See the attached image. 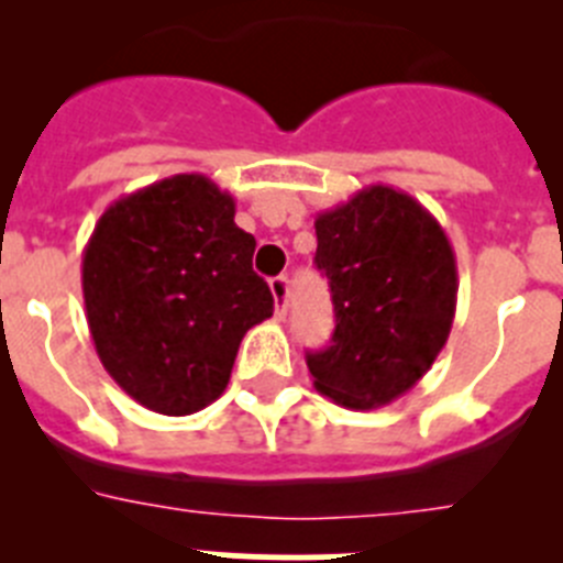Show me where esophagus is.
Returning <instances> with one entry per match:
<instances>
[{"label": "esophagus", "mask_w": 563, "mask_h": 563, "mask_svg": "<svg viewBox=\"0 0 563 563\" xmlns=\"http://www.w3.org/2000/svg\"><path fill=\"white\" fill-rule=\"evenodd\" d=\"M271 292H273V301H276V316L285 318L287 301H290V278L287 276L271 278Z\"/></svg>", "instance_id": "1"}]
</instances>
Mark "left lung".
<instances>
[{"label":"left lung","mask_w":563,"mask_h":563,"mask_svg":"<svg viewBox=\"0 0 563 563\" xmlns=\"http://www.w3.org/2000/svg\"><path fill=\"white\" fill-rule=\"evenodd\" d=\"M316 267L330 278L335 332L307 352L312 383L343 409H380L415 386L449 341L456 258L415 197L369 186L316 217Z\"/></svg>","instance_id":"left-lung-1"}]
</instances>
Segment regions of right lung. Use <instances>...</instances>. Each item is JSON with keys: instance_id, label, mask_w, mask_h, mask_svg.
<instances>
[{"instance_id": "1", "label": "right lung", "mask_w": 563, "mask_h": 563, "mask_svg": "<svg viewBox=\"0 0 563 563\" xmlns=\"http://www.w3.org/2000/svg\"><path fill=\"white\" fill-rule=\"evenodd\" d=\"M202 174H174L107 208L84 247L87 324L103 369L146 409H206L231 380L239 343L273 316L253 273L256 239Z\"/></svg>"}]
</instances>
